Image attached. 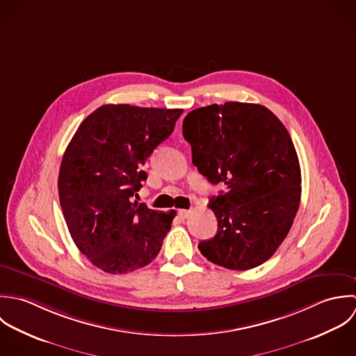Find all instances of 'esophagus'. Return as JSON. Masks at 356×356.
<instances>
[{
  "mask_svg": "<svg viewBox=\"0 0 356 356\" xmlns=\"http://www.w3.org/2000/svg\"><path fill=\"white\" fill-rule=\"evenodd\" d=\"M177 214L181 217V218H187L190 214H191V211L190 209H180Z\"/></svg>",
  "mask_w": 356,
  "mask_h": 356,
  "instance_id": "1",
  "label": "esophagus"
}]
</instances>
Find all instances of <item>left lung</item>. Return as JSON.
I'll return each mask as SVG.
<instances>
[{
  "label": "left lung",
  "instance_id": "1",
  "mask_svg": "<svg viewBox=\"0 0 356 356\" xmlns=\"http://www.w3.org/2000/svg\"><path fill=\"white\" fill-rule=\"evenodd\" d=\"M183 136L200 173L225 186L209 202L217 232L198 249L228 270L263 264L284 242L300 205V163L284 124L261 104L227 102L188 113Z\"/></svg>",
  "mask_w": 356,
  "mask_h": 356
}]
</instances>
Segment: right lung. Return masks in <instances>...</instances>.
<instances>
[{"instance_id":"right-lung-1","label":"right lung","mask_w":356,"mask_h":356,"mask_svg":"<svg viewBox=\"0 0 356 356\" xmlns=\"http://www.w3.org/2000/svg\"><path fill=\"white\" fill-rule=\"evenodd\" d=\"M181 113L106 104L82 121L65 151L58 181L63 216L79 252L104 273H132L161 250L176 211H152L132 197L147 179V158Z\"/></svg>"}]
</instances>
